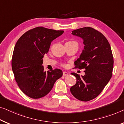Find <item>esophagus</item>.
<instances>
[{
  "label": "esophagus",
  "mask_w": 124,
  "mask_h": 124,
  "mask_svg": "<svg viewBox=\"0 0 124 124\" xmlns=\"http://www.w3.org/2000/svg\"><path fill=\"white\" fill-rule=\"evenodd\" d=\"M68 75V73L67 72H66V71H63V76H67Z\"/></svg>",
  "instance_id": "34e87169"
}]
</instances>
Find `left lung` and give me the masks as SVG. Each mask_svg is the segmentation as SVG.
<instances>
[{"label": "left lung", "mask_w": 124, "mask_h": 124, "mask_svg": "<svg viewBox=\"0 0 124 124\" xmlns=\"http://www.w3.org/2000/svg\"><path fill=\"white\" fill-rule=\"evenodd\" d=\"M72 34L83 39L84 48L74 63L75 68L85 69V75L71 73L77 80L70 91L76 99L87 102L96 98L111 79L114 57L107 39L93 28H80Z\"/></svg>", "instance_id": "obj_1"}]
</instances>
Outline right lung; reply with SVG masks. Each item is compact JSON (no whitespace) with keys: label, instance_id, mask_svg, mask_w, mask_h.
<instances>
[{"label":"right lung","instance_id":"1","mask_svg":"<svg viewBox=\"0 0 124 124\" xmlns=\"http://www.w3.org/2000/svg\"><path fill=\"white\" fill-rule=\"evenodd\" d=\"M63 32L37 27L27 31L17 41L12 55V71L19 88L28 97L38 99L45 96L62 77L60 69L44 71L42 58L52 41Z\"/></svg>","mask_w":124,"mask_h":124}]
</instances>
